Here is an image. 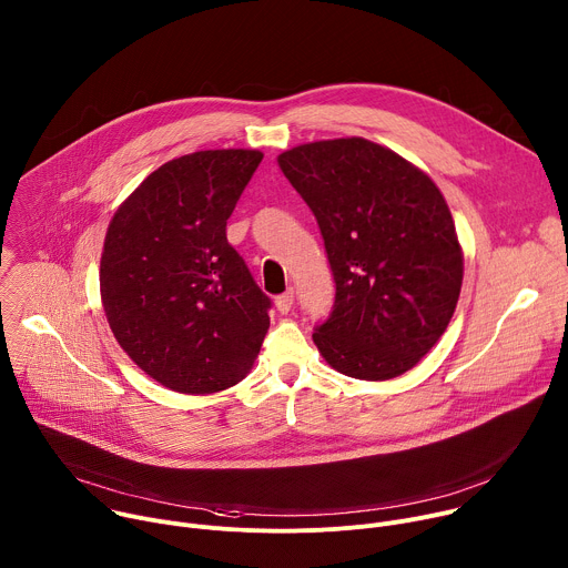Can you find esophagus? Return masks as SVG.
Instances as JSON below:
<instances>
[{"mask_svg":"<svg viewBox=\"0 0 568 568\" xmlns=\"http://www.w3.org/2000/svg\"><path fill=\"white\" fill-rule=\"evenodd\" d=\"M292 305H294V292H292V290L285 292V294H281V296L276 298V310H278L281 314H287V312L292 310Z\"/></svg>","mask_w":568,"mask_h":568,"instance_id":"esophagus-1","label":"esophagus"}]
</instances>
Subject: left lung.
<instances>
[{
  "mask_svg": "<svg viewBox=\"0 0 568 568\" xmlns=\"http://www.w3.org/2000/svg\"><path fill=\"white\" fill-rule=\"evenodd\" d=\"M278 166L312 209L335 276V307L312 339L335 371L384 382L443 337L463 285V250L434 180L362 136L303 143Z\"/></svg>",
  "mask_w": 568,
  "mask_h": 568,
  "instance_id": "obj_1",
  "label": "left lung"
}]
</instances>
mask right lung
Masks as SVG:
<instances>
[{
	"mask_svg": "<svg viewBox=\"0 0 568 568\" xmlns=\"http://www.w3.org/2000/svg\"><path fill=\"white\" fill-rule=\"evenodd\" d=\"M261 159L229 148L166 161L108 226L99 274L108 323L128 357L171 390H224L261 353L272 301L226 240Z\"/></svg>",
	"mask_w": 568,
	"mask_h": 568,
	"instance_id": "add662e5",
	"label": "right lung"
}]
</instances>
